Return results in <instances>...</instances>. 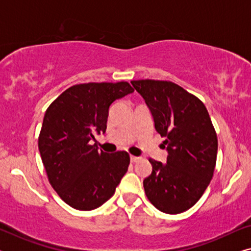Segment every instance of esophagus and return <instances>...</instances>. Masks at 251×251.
<instances>
[{
    "instance_id": "34e87169",
    "label": "esophagus",
    "mask_w": 251,
    "mask_h": 251,
    "mask_svg": "<svg viewBox=\"0 0 251 251\" xmlns=\"http://www.w3.org/2000/svg\"><path fill=\"white\" fill-rule=\"evenodd\" d=\"M140 159L139 156H135V155H130V160H131V162H137Z\"/></svg>"
}]
</instances>
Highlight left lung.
<instances>
[{
	"instance_id": "8db88e82",
	"label": "left lung",
	"mask_w": 251,
	"mask_h": 251,
	"mask_svg": "<svg viewBox=\"0 0 251 251\" xmlns=\"http://www.w3.org/2000/svg\"><path fill=\"white\" fill-rule=\"evenodd\" d=\"M155 130L164 137L167 163L149 159L152 174L144 179L147 199L166 214H180L199 201L216 167L218 140L209 113L194 95L171 81L137 80Z\"/></svg>"
}]
</instances>
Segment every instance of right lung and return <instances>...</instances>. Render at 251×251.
<instances>
[{
  "mask_svg": "<svg viewBox=\"0 0 251 251\" xmlns=\"http://www.w3.org/2000/svg\"><path fill=\"white\" fill-rule=\"evenodd\" d=\"M131 92L125 81L75 84L48 107L39 136L41 159L51 186L72 208L100 207L128 170L126 151L99 152L90 140L106 131L112 102Z\"/></svg>",
  "mask_w": 251,
  "mask_h": 251,
  "instance_id": "add662e5",
  "label": "right lung"
}]
</instances>
